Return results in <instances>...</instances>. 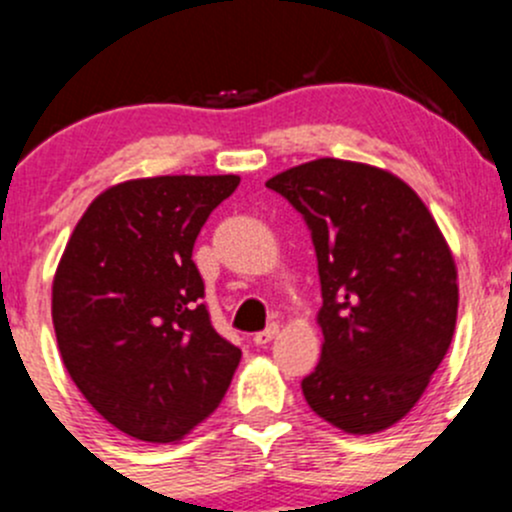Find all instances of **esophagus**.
<instances>
[{
    "label": "esophagus",
    "mask_w": 512,
    "mask_h": 512,
    "mask_svg": "<svg viewBox=\"0 0 512 512\" xmlns=\"http://www.w3.org/2000/svg\"><path fill=\"white\" fill-rule=\"evenodd\" d=\"M277 334H280V324H270V327H267V329L257 332L255 337H252V342H255L257 347H265V344H270L272 339L277 337Z\"/></svg>",
    "instance_id": "esophagus-1"
}]
</instances>
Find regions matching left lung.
I'll list each match as a JSON object with an SVG mask.
<instances>
[{"label":"left lung","instance_id":"left-lung-1","mask_svg":"<svg viewBox=\"0 0 512 512\" xmlns=\"http://www.w3.org/2000/svg\"><path fill=\"white\" fill-rule=\"evenodd\" d=\"M304 215L317 250L322 359L309 409L369 436L418 404L458 317L453 252L418 193L391 170L317 158L267 180Z\"/></svg>","mask_w":512,"mask_h":512}]
</instances>
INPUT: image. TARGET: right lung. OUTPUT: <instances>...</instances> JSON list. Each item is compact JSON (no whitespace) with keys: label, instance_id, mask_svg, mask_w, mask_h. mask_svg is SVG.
Segmentation results:
<instances>
[{"label":"right lung","instance_id":"1","mask_svg":"<svg viewBox=\"0 0 512 512\" xmlns=\"http://www.w3.org/2000/svg\"><path fill=\"white\" fill-rule=\"evenodd\" d=\"M240 175H156L91 200L51 285L71 381L136 441L175 443L223 401L242 352L215 332L193 262L200 227Z\"/></svg>","mask_w":512,"mask_h":512}]
</instances>
